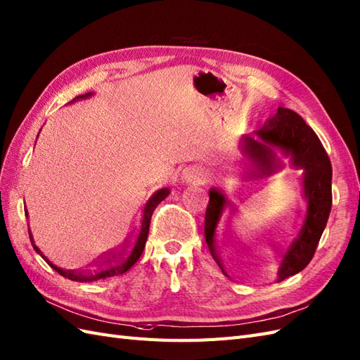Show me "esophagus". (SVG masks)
Returning <instances> with one entry per match:
<instances>
[{"instance_id": "obj_1", "label": "esophagus", "mask_w": 360, "mask_h": 360, "mask_svg": "<svg viewBox=\"0 0 360 360\" xmlns=\"http://www.w3.org/2000/svg\"><path fill=\"white\" fill-rule=\"evenodd\" d=\"M182 179L186 182H200L203 179V172L199 167H188L182 172Z\"/></svg>"}]
</instances>
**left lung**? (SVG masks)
Returning <instances> with one entry per match:
<instances>
[{
	"label": "left lung",
	"instance_id": "obj_1",
	"mask_svg": "<svg viewBox=\"0 0 360 360\" xmlns=\"http://www.w3.org/2000/svg\"><path fill=\"white\" fill-rule=\"evenodd\" d=\"M261 140H249V157L256 162L259 174H271L282 164L276 160L273 149H281L291 158L292 166L303 169V210L294 223L288 241L281 249V265L277 282L302 271L311 262L320 243L332 210V164L314 129L290 108L279 107L276 115L256 131ZM232 202L219 188L210 190V203L205 212V240L214 261L223 274L224 237L221 224Z\"/></svg>",
	"mask_w": 360,
	"mask_h": 360
}]
</instances>
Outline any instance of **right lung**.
<instances>
[{
    "label": "right lung",
    "mask_w": 360,
    "mask_h": 360,
    "mask_svg": "<svg viewBox=\"0 0 360 360\" xmlns=\"http://www.w3.org/2000/svg\"><path fill=\"white\" fill-rule=\"evenodd\" d=\"M94 94H86V95H79L75 99H72L70 102H75L77 99H84L89 98ZM170 194V190L166 188H160L155 193L152 194L150 199L146 202L145 208H143V214L141 219L139 223V228L136 229V232L131 235V237L123 243L120 248H117L116 250L111 252H105L104 255H101L96 261L91 262L87 269L84 270H63L60 266L54 265L51 262L46 256H44V253L39 250L37 245L34 244L32 231H30V240H32L33 249L42 256V258L46 261V264L54 269L58 274H61L66 279L75 281V282H94V281H99V279H107V277H112V276H119L127 273L132 265H134L139 258L143 253V249H145V244L148 240V233H149V224H150V219H152V212L158 207V203H161L164 199H166ZM25 217H28V212L25 210Z\"/></svg>",
    "instance_id": "1"
}]
</instances>
